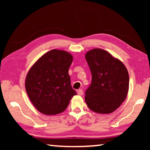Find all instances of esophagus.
I'll return each mask as SVG.
<instances>
[{
  "instance_id": "obj_1",
  "label": "esophagus",
  "mask_w": 150,
  "mask_h": 150,
  "mask_svg": "<svg viewBox=\"0 0 150 150\" xmlns=\"http://www.w3.org/2000/svg\"><path fill=\"white\" fill-rule=\"evenodd\" d=\"M77 93H78V94H79V96H83V90H82V89H79V90H78Z\"/></svg>"
}]
</instances>
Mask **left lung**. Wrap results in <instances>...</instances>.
<instances>
[{
    "mask_svg": "<svg viewBox=\"0 0 150 150\" xmlns=\"http://www.w3.org/2000/svg\"><path fill=\"white\" fill-rule=\"evenodd\" d=\"M85 59L92 75L91 85L85 91L86 104L98 113H111L126 98L128 70L122 61L102 49L88 51Z\"/></svg>",
    "mask_w": 150,
    "mask_h": 150,
    "instance_id": "8db88e82",
    "label": "left lung"
}]
</instances>
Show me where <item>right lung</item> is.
<instances>
[{
	"instance_id": "right-lung-1",
	"label": "right lung",
	"mask_w": 150,
	"mask_h": 150,
	"mask_svg": "<svg viewBox=\"0 0 150 150\" xmlns=\"http://www.w3.org/2000/svg\"><path fill=\"white\" fill-rule=\"evenodd\" d=\"M72 61L70 53L54 49L41 57L30 67L26 77V91L40 112L47 115L61 113L76 95L68 74Z\"/></svg>"
}]
</instances>
